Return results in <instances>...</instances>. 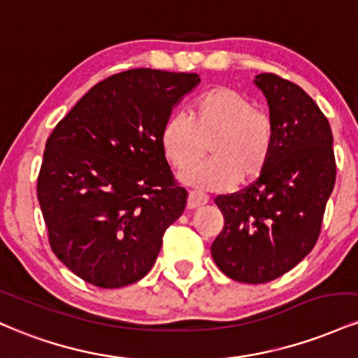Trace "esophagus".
I'll return each mask as SVG.
<instances>
[{
  "label": "esophagus",
  "instance_id": "obj_1",
  "mask_svg": "<svg viewBox=\"0 0 358 358\" xmlns=\"http://www.w3.org/2000/svg\"><path fill=\"white\" fill-rule=\"evenodd\" d=\"M210 198H208L204 192H199V191H191L189 196H187V208L189 210H194V208H199L203 206V204H206Z\"/></svg>",
  "mask_w": 358,
  "mask_h": 358
}]
</instances>
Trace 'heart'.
Here are the masks:
<instances>
[{
  "mask_svg": "<svg viewBox=\"0 0 358 358\" xmlns=\"http://www.w3.org/2000/svg\"><path fill=\"white\" fill-rule=\"evenodd\" d=\"M274 122L243 92L213 86L189 104V118L172 113L160 130V145L176 169L196 164L210 147L211 159L182 174L199 189H228L264 174L274 148Z\"/></svg>",
  "mask_w": 358,
  "mask_h": 358,
  "instance_id": "b5f03b06",
  "label": "heart"
}]
</instances>
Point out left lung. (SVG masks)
I'll list each match as a JSON object with an SVG mask.
<instances>
[{
  "label": "left lung",
  "instance_id": "8db88e82",
  "mask_svg": "<svg viewBox=\"0 0 358 358\" xmlns=\"http://www.w3.org/2000/svg\"><path fill=\"white\" fill-rule=\"evenodd\" d=\"M274 122V148L255 182L216 196L224 227L211 255L224 275L247 284L274 280L313 250L336 179L327 116L298 84L259 74Z\"/></svg>",
  "mask_w": 358,
  "mask_h": 358
}]
</instances>
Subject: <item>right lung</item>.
I'll return each instance as SVG.
<instances>
[{"label":"right lung","instance_id":"obj_1","mask_svg":"<svg viewBox=\"0 0 358 358\" xmlns=\"http://www.w3.org/2000/svg\"><path fill=\"white\" fill-rule=\"evenodd\" d=\"M198 74L131 69L92 86L45 143L37 198L52 252L92 286L134 284L186 208L160 130Z\"/></svg>","mask_w":358,"mask_h":358}]
</instances>
